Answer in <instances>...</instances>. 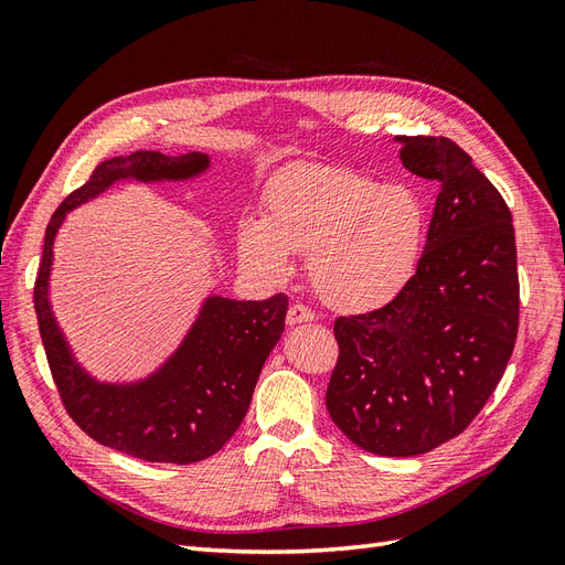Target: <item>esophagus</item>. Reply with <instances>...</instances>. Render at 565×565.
<instances>
[{
	"label": "esophagus",
	"instance_id": "esophagus-1",
	"mask_svg": "<svg viewBox=\"0 0 565 565\" xmlns=\"http://www.w3.org/2000/svg\"><path fill=\"white\" fill-rule=\"evenodd\" d=\"M311 320H316V313L309 309V306H303V303L289 306L287 324H299V322H311Z\"/></svg>",
	"mask_w": 565,
	"mask_h": 565
}]
</instances>
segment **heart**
<instances>
[{"instance_id":"1","label":"heart","mask_w":565,"mask_h":565,"mask_svg":"<svg viewBox=\"0 0 565 565\" xmlns=\"http://www.w3.org/2000/svg\"><path fill=\"white\" fill-rule=\"evenodd\" d=\"M426 235L415 191L380 183L351 167L301 164L273 179L264 218L235 226L243 266L266 282L292 273L306 256L316 295L334 311L367 313L396 299L413 280Z\"/></svg>"}]
</instances>
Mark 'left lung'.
Instances as JSON below:
<instances>
[{
  "mask_svg": "<svg viewBox=\"0 0 565 565\" xmlns=\"http://www.w3.org/2000/svg\"><path fill=\"white\" fill-rule=\"evenodd\" d=\"M409 172L438 181L417 273L377 311L337 318L324 403L358 448L429 452L459 436L500 384L519 332L511 212L446 136H396Z\"/></svg>",
  "mask_w": 565,
  "mask_h": 565,
  "instance_id": "8db88e82",
  "label": "left lung"
}]
</instances>
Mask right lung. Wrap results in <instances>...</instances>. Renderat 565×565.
<instances>
[{
    "label": "right lung",
    "instance_id": "right-lung-1",
    "mask_svg": "<svg viewBox=\"0 0 565 565\" xmlns=\"http://www.w3.org/2000/svg\"><path fill=\"white\" fill-rule=\"evenodd\" d=\"M207 167L204 152L169 158L158 150H136L127 158H110L61 202L44 235L35 311L58 396L84 434L100 446L146 461L193 465L226 446L243 424L259 372L285 330L287 297L276 295L266 301L207 297L181 347L158 372L134 384L96 382L73 358L51 313L54 241L67 212L117 181H185Z\"/></svg>",
    "mask_w": 565,
    "mask_h": 565
}]
</instances>
